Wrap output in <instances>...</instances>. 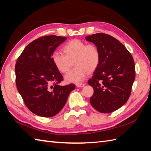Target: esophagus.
<instances>
[{"label": "esophagus", "instance_id": "esophagus-1", "mask_svg": "<svg viewBox=\"0 0 151 151\" xmlns=\"http://www.w3.org/2000/svg\"><path fill=\"white\" fill-rule=\"evenodd\" d=\"M76 86L77 87H82L85 86V83H77Z\"/></svg>", "mask_w": 151, "mask_h": 151}]
</instances>
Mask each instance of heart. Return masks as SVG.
Segmentation results:
<instances>
[{"instance_id": "obj_1", "label": "heart", "mask_w": 151, "mask_h": 151, "mask_svg": "<svg viewBox=\"0 0 151 151\" xmlns=\"http://www.w3.org/2000/svg\"><path fill=\"white\" fill-rule=\"evenodd\" d=\"M64 53L55 51L51 59L60 72L68 73L74 61L76 68L71 70L65 76L67 82L78 83L86 78L89 72H92L99 65L100 52L96 45L87 44L78 39L68 42L64 48Z\"/></svg>"}]
</instances>
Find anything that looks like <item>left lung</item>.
<instances>
[{"label": "left lung", "mask_w": 151, "mask_h": 151, "mask_svg": "<svg viewBox=\"0 0 151 151\" xmlns=\"http://www.w3.org/2000/svg\"><path fill=\"white\" fill-rule=\"evenodd\" d=\"M86 39L96 45L100 61L88 84L93 87L91 106L102 113H110L123 106L131 95L135 79V65L131 54L120 41L105 33Z\"/></svg>", "instance_id": "1"}]
</instances>
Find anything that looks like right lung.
<instances>
[{
	"label": "right lung",
	"mask_w": 151,
	"mask_h": 151,
	"mask_svg": "<svg viewBox=\"0 0 151 151\" xmlns=\"http://www.w3.org/2000/svg\"><path fill=\"white\" fill-rule=\"evenodd\" d=\"M67 39L56 35L41 37L31 42L19 56L15 65L16 86L30 111L42 117H52L64 107L75 84L60 86L63 76L51 55Z\"/></svg>",
	"instance_id": "obj_1"
}]
</instances>
